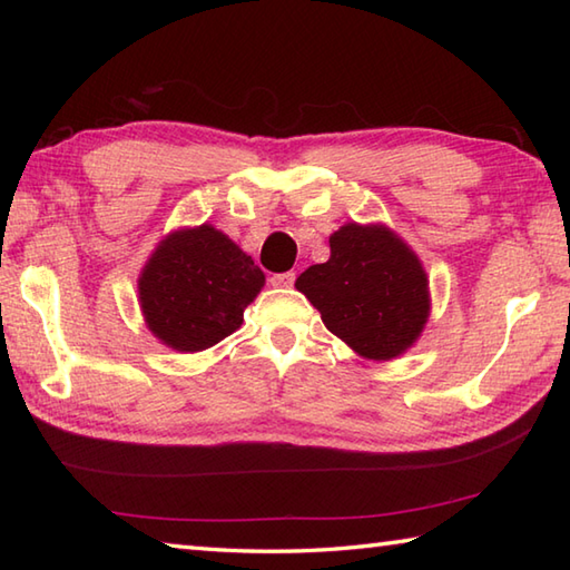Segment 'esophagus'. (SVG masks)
Returning a JSON list of instances; mask_svg holds the SVG:
<instances>
[{"label": "esophagus", "mask_w": 570, "mask_h": 570, "mask_svg": "<svg viewBox=\"0 0 570 570\" xmlns=\"http://www.w3.org/2000/svg\"><path fill=\"white\" fill-rule=\"evenodd\" d=\"M272 286H276V288H292L294 286V282H296V274L294 272H284V274H274L272 278Z\"/></svg>", "instance_id": "esophagus-1"}]
</instances>
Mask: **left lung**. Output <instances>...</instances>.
I'll list each match as a JSON object with an SVG mask.
<instances>
[{
    "instance_id": "8db88e82",
    "label": "left lung",
    "mask_w": 570,
    "mask_h": 570,
    "mask_svg": "<svg viewBox=\"0 0 570 570\" xmlns=\"http://www.w3.org/2000/svg\"><path fill=\"white\" fill-rule=\"evenodd\" d=\"M296 288L333 335L367 360H394L429 321V278L406 242L384 225L347 223L331 235V259L313 264Z\"/></svg>"
}]
</instances>
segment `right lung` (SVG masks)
Returning a JSON list of instances; mask_svg holds the SVG:
<instances>
[{
    "label": "right lung",
    "mask_w": 570,
    "mask_h": 570,
    "mask_svg": "<svg viewBox=\"0 0 570 570\" xmlns=\"http://www.w3.org/2000/svg\"><path fill=\"white\" fill-rule=\"evenodd\" d=\"M264 286V272L213 225L176 229L139 276L147 328L178 353H200L233 335Z\"/></svg>",
    "instance_id": "obj_1"
}]
</instances>
